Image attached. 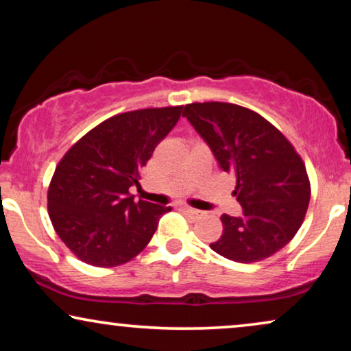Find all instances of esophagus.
<instances>
[{
  "mask_svg": "<svg viewBox=\"0 0 351 351\" xmlns=\"http://www.w3.org/2000/svg\"><path fill=\"white\" fill-rule=\"evenodd\" d=\"M184 213H186L189 215H191V217H195V219H198V217H201V215H203V213H201V210H198V209H193V208H189V206H184Z\"/></svg>",
  "mask_w": 351,
  "mask_h": 351,
  "instance_id": "obj_1",
  "label": "esophagus"
}]
</instances>
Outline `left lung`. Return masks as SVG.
<instances>
[{"mask_svg":"<svg viewBox=\"0 0 351 351\" xmlns=\"http://www.w3.org/2000/svg\"><path fill=\"white\" fill-rule=\"evenodd\" d=\"M182 117L237 179L241 217L223 214V233L210 249L239 263L261 262L295 237L310 203L305 162L280 129L261 114L227 102L185 105Z\"/></svg>","mask_w":351,"mask_h":351,"instance_id":"1","label":"left lung"}]
</instances>
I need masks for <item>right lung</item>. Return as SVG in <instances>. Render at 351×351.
Masks as SVG:
<instances>
[{
  "label": "right lung",
  "instance_id": "add662e5",
  "mask_svg": "<svg viewBox=\"0 0 351 351\" xmlns=\"http://www.w3.org/2000/svg\"><path fill=\"white\" fill-rule=\"evenodd\" d=\"M182 105L114 114L80 138L57 165L47 190L56 233L80 261L123 265L143 251L171 208L134 201L141 171L179 121Z\"/></svg>",
  "mask_w": 351,
  "mask_h": 351
}]
</instances>
